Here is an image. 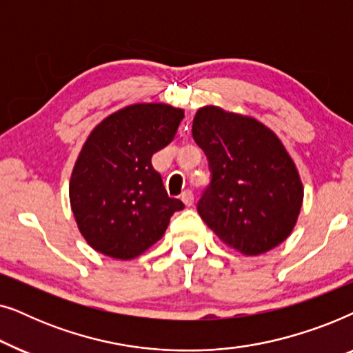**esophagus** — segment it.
Instances as JSON below:
<instances>
[{
  "instance_id": "esophagus-1",
  "label": "esophagus",
  "mask_w": 353,
  "mask_h": 353,
  "mask_svg": "<svg viewBox=\"0 0 353 353\" xmlns=\"http://www.w3.org/2000/svg\"><path fill=\"white\" fill-rule=\"evenodd\" d=\"M181 201L185 202L186 207H191L192 202H194V194H192L191 190H186L181 192Z\"/></svg>"
}]
</instances>
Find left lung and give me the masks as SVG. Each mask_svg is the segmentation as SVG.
I'll list each match as a JSON object with an SVG mask.
<instances>
[{
	"instance_id": "8db88e82",
	"label": "left lung",
	"mask_w": 353,
	"mask_h": 353,
	"mask_svg": "<svg viewBox=\"0 0 353 353\" xmlns=\"http://www.w3.org/2000/svg\"><path fill=\"white\" fill-rule=\"evenodd\" d=\"M192 138L209 161L210 183L197 202L207 226L244 255L281 244L296 225L303 190L276 134L255 119L209 105L197 110Z\"/></svg>"
}]
</instances>
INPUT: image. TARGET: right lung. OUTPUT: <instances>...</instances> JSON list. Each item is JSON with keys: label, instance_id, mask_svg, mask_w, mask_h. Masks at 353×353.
Here are the masks:
<instances>
[{"label": "right lung", "instance_id": "right-lung-1", "mask_svg": "<svg viewBox=\"0 0 353 353\" xmlns=\"http://www.w3.org/2000/svg\"><path fill=\"white\" fill-rule=\"evenodd\" d=\"M185 117L167 104H133L109 115L86 139L70 178V205L91 248L112 259L138 257L185 209L168 197L151 159Z\"/></svg>", "mask_w": 353, "mask_h": 353}]
</instances>
